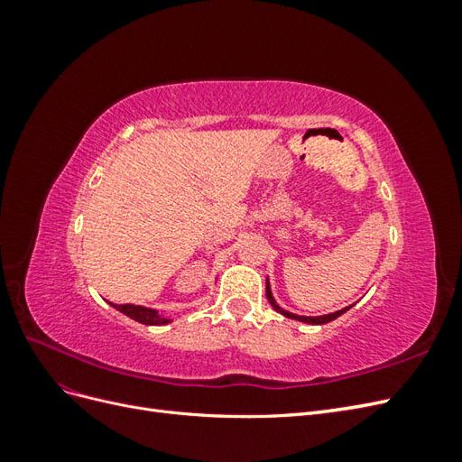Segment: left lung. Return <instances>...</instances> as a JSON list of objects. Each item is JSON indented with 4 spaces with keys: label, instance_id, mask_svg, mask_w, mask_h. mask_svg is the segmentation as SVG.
I'll return each mask as SVG.
<instances>
[{
    "label": "left lung",
    "instance_id": "obj_1",
    "mask_svg": "<svg viewBox=\"0 0 462 462\" xmlns=\"http://www.w3.org/2000/svg\"><path fill=\"white\" fill-rule=\"evenodd\" d=\"M265 297H268V300H270V304H272V309H273L275 312H279V314L285 316V318L302 321V324H310V326H324V324H328V321H333L335 318H339L341 314H345V312L353 306V304H351V306H345V309H341V310H337V312L324 314V316H299V314H292V312L282 309V306H279V304L275 302V299H273V295H272V287H270L268 279H265Z\"/></svg>",
    "mask_w": 462,
    "mask_h": 462
}]
</instances>
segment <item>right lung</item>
<instances>
[{
    "label": "right lung",
    "instance_id": "right-lung-1",
    "mask_svg": "<svg viewBox=\"0 0 462 462\" xmlns=\"http://www.w3.org/2000/svg\"><path fill=\"white\" fill-rule=\"evenodd\" d=\"M111 306H114L116 310H119L121 314L129 316L131 319L138 321V324H144V326H165L170 324V321H173V318H167L165 314L153 310V309H146V306H136V304H114L109 302Z\"/></svg>",
    "mask_w": 462,
    "mask_h": 462
}]
</instances>
